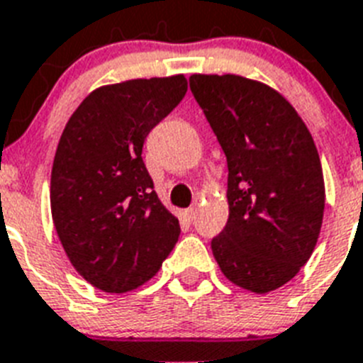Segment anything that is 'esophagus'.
Returning a JSON list of instances; mask_svg holds the SVG:
<instances>
[{
	"instance_id": "34e87169",
	"label": "esophagus",
	"mask_w": 363,
	"mask_h": 363,
	"mask_svg": "<svg viewBox=\"0 0 363 363\" xmlns=\"http://www.w3.org/2000/svg\"><path fill=\"white\" fill-rule=\"evenodd\" d=\"M196 208H186V211H184V216L188 218V220H194V218H196Z\"/></svg>"
}]
</instances>
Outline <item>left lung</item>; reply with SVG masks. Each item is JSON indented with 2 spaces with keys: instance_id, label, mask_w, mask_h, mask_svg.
Instances as JSON below:
<instances>
[{
  "instance_id": "1",
  "label": "left lung",
  "mask_w": 363,
  "mask_h": 363,
  "mask_svg": "<svg viewBox=\"0 0 363 363\" xmlns=\"http://www.w3.org/2000/svg\"><path fill=\"white\" fill-rule=\"evenodd\" d=\"M190 89L228 158L229 218L211 248L223 276L263 294L308 263L325 214V179L308 126L270 85L191 74Z\"/></svg>"
}]
</instances>
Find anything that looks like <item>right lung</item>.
Returning a JSON list of instances; mask_svg holds the SVG:
<instances>
[{
    "label": "right lung",
    "instance_id": "add662e5",
    "mask_svg": "<svg viewBox=\"0 0 363 363\" xmlns=\"http://www.w3.org/2000/svg\"><path fill=\"white\" fill-rule=\"evenodd\" d=\"M186 89L184 74L102 85L61 134L50 181L55 231L79 276L104 293L149 281L179 240L141 151Z\"/></svg>",
    "mask_w": 363,
    "mask_h": 363
}]
</instances>
